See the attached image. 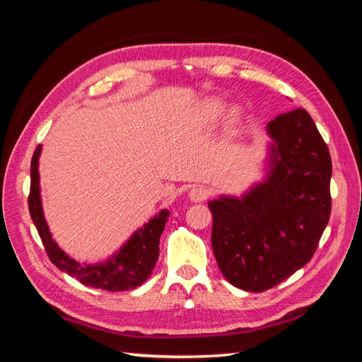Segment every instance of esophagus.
I'll list each match as a JSON object with an SVG mask.
<instances>
[{"label": "esophagus", "mask_w": 362, "mask_h": 362, "mask_svg": "<svg viewBox=\"0 0 362 362\" xmlns=\"http://www.w3.org/2000/svg\"><path fill=\"white\" fill-rule=\"evenodd\" d=\"M188 196L193 202H202V201H206L209 198V189L201 187V185H196V187L189 189Z\"/></svg>", "instance_id": "34e87169"}]
</instances>
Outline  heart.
I'll return each instance as SVG.
<instances>
[{"mask_svg": "<svg viewBox=\"0 0 362 362\" xmlns=\"http://www.w3.org/2000/svg\"><path fill=\"white\" fill-rule=\"evenodd\" d=\"M201 117L207 122H214L218 118L223 112H225V104H223L220 100H209L201 106Z\"/></svg>", "mask_w": 362, "mask_h": 362, "instance_id": "b5f03b06", "label": "heart"}]
</instances>
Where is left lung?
<instances>
[{"instance_id":"obj_1","label":"left lung","mask_w":362,"mask_h":362,"mask_svg":"<svg viewBox=\"0 0 362 362\" xmlns=\"http://www.w3.org/2000/svg\"><path fill=\"white\" fill-rule=\"evenodd\" d=\"M272 169L244 198L209 202L221 274L240 290L277 286L312 259L331 215L332 161L305 109L267 123Z\"/></svg>"}]
</instances>
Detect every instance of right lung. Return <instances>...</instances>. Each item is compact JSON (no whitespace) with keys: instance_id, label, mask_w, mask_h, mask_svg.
<instances>
[{"instance_id":"add662e5","label":"right lung","mask_w":362,"mask_h":362,"mask_svg":"<svg viewBox=\"0 0 362 362\" xmlns=\"http://www.w3.org/2000/svg\"><path fill=\"white\" fill-rule=\"evenodd\" d=\"M39 153H41V146L36 147L31 158L28 207L31 220L35 223L49 259L60 271L69 274L71 277L82 281L83 285L98 288V290L127 291L144 284L148 279V275L152 274L156 261H158L160 235L164 231L169 210H161L155 218L150 220L147 225H144V228L134 233L133 238L120 248V252L114 258H110L106 262H100V264L83 266L76 259L69 258L55 244V240L52 239V234L49 233L47 223H45L42 214L41 194H39Z\"/></svg>"}]
</instances>
